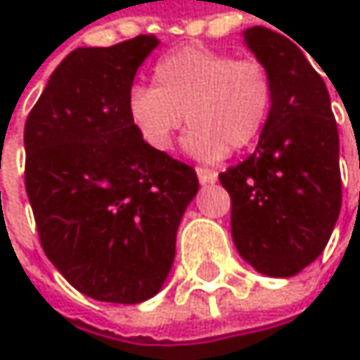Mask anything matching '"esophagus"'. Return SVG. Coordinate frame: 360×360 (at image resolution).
I'll return each instance as SVG.
<instances>
[{
    "mask_svg": "<svg viewBox=\"0 0 360 360\" xmlns=\"http://www.w3.org/2000/svg\"><path fill=\"white\" fill-rule=\"evenodd\" d=\"M195 173H198V179H200V183H214V181H217V173H214L212 169L198 167V169H195Z\"/></svg>",
    "mask_w": 360,
    "mask_h": 360,
    "instance_id": "obj_1",
    "label": "esophagus"
}]
</instances>
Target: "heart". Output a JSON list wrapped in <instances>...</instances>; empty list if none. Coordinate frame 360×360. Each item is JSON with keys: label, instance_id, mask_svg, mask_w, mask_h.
I'll list each match as a JSON object with an SVG mask.
<instances>
[{"label": "heart", "instance_id": "obj_1", "mask_svg": "<svg viewBox=\"0 0 360 360\" xmlns=\"http://www.w3.org/2000/svg\"><path fill=\"white\" fill-rule=\"evenodd\" d=\"M154 85L131 87L127 112L133 127L150 148L171 152L187 114V150L200 160L252 146L275 104V85L260 60L198 45L160 58Z\"/></svg>", "mask_w": 360, "mask_h": 360}]
</instances>
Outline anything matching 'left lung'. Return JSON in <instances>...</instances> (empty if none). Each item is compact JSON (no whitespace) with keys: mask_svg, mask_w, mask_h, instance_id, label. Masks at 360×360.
Listing matches in <instances>:
<instances>
[{"mask_svg":"<svg viewBox=\"0 0 360 360\" xmlns=\"http://www.w3.org/2000/svg\"><path fill=\"white\" fill-rule=\"evenodd\" d=\"M246 43L271 72L275 104L256 150L219 179L240 256L258 273L292 277L325 250L342 208L338 124L323 77L292 37L252 27Z\"/></svg>","mask_w":360,"mask_h":360,"instance_id":"left-lung-1","label":"left lung"}]
</instances>
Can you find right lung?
<instances>
[{"label":"right lung","instance_id":"1","mask_svg":"<svg viewBox=\"0 0 360 360\" xmlns=\"http://www.w3.org/2000/svg\"><path fill=\"white\" fill-rule=\"evenodd\" d=\"M156 45L137 35L70 51L25 122V187L41 248L100 302L137 304L162 288L198 191L193 167L150 148L127 112L135 72Z\"/></svg>","mask_w":360,"mask_h":360}]
</instances>
